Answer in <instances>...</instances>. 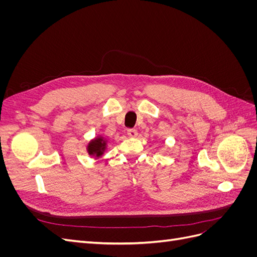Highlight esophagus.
Returning <instances> with one entry per match:
<instances>
[{"mask_svg":"<svg viewBox=\"0 0 257 257\" xmlns=\"http://www.w3.org/2000/svg\"><path fill=\"white\" fill-rule=\"evenodd\" d=\"M127 135L130 136V137H137V135H138V133H137V131L136 130H134V128H128L127 130Z\"/></svg>","mask_w":257,"mask_h":257,"instance_id":"esophagus-1","label":"esophagus"}]
</instances>
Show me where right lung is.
I'll use <instances>...</instances> for the list:
<instances>
[{"label":"right lung","instance_id":"add662e5","mask_svg":"<svg viewBox=\"0 0 257 257\" xmlns=\"http://www.w3.org/2000/svg\"><path fill=\"white\" fill-rule=\"evenodd\" d=\"M108 139L102 135H97L88 143L87 152L94 158H100L107 149Z\"/></svg>","mask_w":257,"mask_h":257}]
</instances>
